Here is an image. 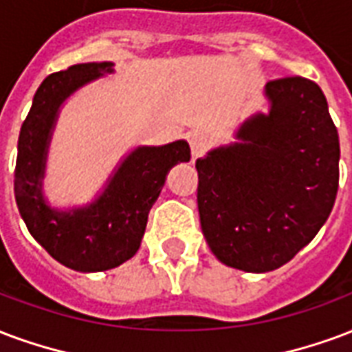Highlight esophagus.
Listing matches in <instances>:
<instances>
[{"label":"esophagus","instance_id":"34e87169","mask_svg":"<svg viewBox=\"0 0 352 352\" xmlns=\"http://www.w3.org/2000/svg\"><path fill=\"white\" fill-rule=\"evenodd\" d=\"M188 143H190V151H192V158L196 160V158H199V156L207 151V147H209V140H207V136L203 134V132H190L188 134Z\"/></svg>","mask_w":352,"mask_h":352}]
</instances>
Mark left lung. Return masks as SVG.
Returning <instances> with one entry per match:
<instances>
[{"mask_svg": "<svg viewBox=\"0 0 352 352\" xmlns=\"http://www.w3.org/2000/svg\"><path fill=\"white\" fill-rule=\"evenodd\" d=\"M265 96L269 113L196 162L203 235L223 265L246 272L280 269L311 242L340 183V138L321 87L280 78Z\"/></svg>", "mask_w": 352, "mask_h": 352, "instance_id": "8db88e82", "label": "left lung"}]
</instances>
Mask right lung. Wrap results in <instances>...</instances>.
<instances>
[{
  "label": "right lung",
  "instance_id": "obj_1",
  "mask_svg": "<svg viewBox=\"0 0 352 352\" xmlns=\"http://www.w3.org/2000/svg\"><path fill=\"white\" fill-rule=\"evenodd\" d=\"M113 63H80L46 78L33 96L18 138L14 196L33 239L56 261L78 272L116 269L136 254L151 207L160 196L169 169L188 162L184 140L138 147L119 164L95 201L70 210L52 209L44 201L46 155L61 104L85 83L113 72Z\"/></svg>",
  "mask_w": 352,
  "mask_h": 352
}]
</instances>
